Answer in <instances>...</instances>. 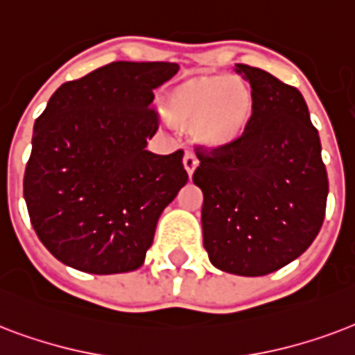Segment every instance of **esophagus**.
I'll return each instance as SVG.
<instances>
[{"label": "esophagus", "instance_id": "obj_1", "mask_svg": "<svg viewBox=\"0 0 355 355\" xmlns=\"http://www.w3.org/2000/svg\"><path fill=\"white\" fill-rule=\"evenodd\" d=\"M183 166H185V172L189 174V178H192V174H194V170L198 166V159L192 153H187L185 157H183Z\"/></svg>", "mask_w": 355, "mask_h": 355}]
</instances>
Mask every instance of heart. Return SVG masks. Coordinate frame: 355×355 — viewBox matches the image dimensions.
Returning <instances> with one entry per match:
<instances>
[{
	"mask_svg": "<svg viewBox=\"0 0 355 355\" xmlns=\"http://www.w3.org/2000/svg\"><path fill=\"white\" fill-rule=\"evenodd\" d=\"M161 114L172 128L191 131L198 146L227 152L239 146L255 118V92L239 76H200L170 89Z\"/></svg>",
	"mask_w": 355,
	"mask_h": 355,
	"instance_id": "heart-1",
	"label": "heart"
}]
</instances>
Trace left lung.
<instances>
[{"instance_id": "obj_1", "label": "left lung", "mask_w": 355, "mask_h": 355, "mask_svg": "<svg viewBox=\"0 0 355 355\" xmlns=\"http://www.w3.org/2000/svg\"><path fill=\"white\" fill-rule=\"evenodd\" d=\"M235 72L255 92L246 139L227 152L198 150L203 248L218 270L266 276L306 252L322 226L328 174L300 90L248 64Z\"/></svg>"}]
</instances>
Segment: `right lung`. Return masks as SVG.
Wrapping results in <instances>:
<instances>
[{"mask_svg": "<svg viewBox=\"0 0 355 355\" xmlns=\"http://www.w3.org/2000/svg\"><path fill=\"white\" fill-rule=\"evenodd\" d=\"M175 62L118 60L60 85L33 128L24 198L55 259L89 274L142 266L164 207L185 187L183 152H148V107Z\"/></svg>", "mask_w": 355, "mask_h": 355, "instance_id": "1", "label": "right lung"}]
</instances>
